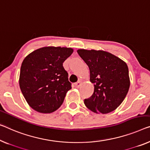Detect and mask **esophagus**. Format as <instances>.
Listing matches in <instances>:
<instances>
[{
	"label": "esophagus",
	"mask_w": 150,
	"mask_h": 150,
	"mask_svg": "<svg viewBox=\"0 0 150 150\" xmlns=\"http://www.w3.org/2000/svg\"><path fill=\"white\" fill-rule=\"evenodd\" d=\"M74 85H75V88H79V87L81 86V83L80 82V81H77V82H76Z\"/></svg>",
	"instance_id": "obj_1"
}]
</instances>
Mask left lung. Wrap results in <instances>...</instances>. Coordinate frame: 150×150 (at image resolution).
<instances>
[{
	"instance_id": "8db88e82",
	"label": "left lung",
	"mask_w": 150,
	"mask_h": 150,
	"mask_svg": "<svg viewBox=\"0 0 150 150\" xmlns=\"http://www.w3.org/2000/svg\"><path fill=\"white\" fill-rule=\"evenodd\" d=\"M77 53L89 69V80L94 86L90 98L84 100L93 112L107 114L122 103L130 87L126 62L104 50L79 49Z\"/></svg>"
}]
</instances>
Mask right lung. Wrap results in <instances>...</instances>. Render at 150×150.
Wrapping results in <instances>:
<instances>
[{
  "label": "right lung",
  "mask_w": 150,
  "mask_h": 150,
  "mask_svg": "<svg viewBox=\"0 0 150 150\" xmlns=\"http://www.w3.org/2000/svg\"><path fill=\"white\" fill-rule=\"evenodd\" d=\"M73 49L46 46L37 49L22 62L19 87L31 108L40 113H51L60 108L71 89L62 63Z\"/></svg>",
  "instance_id": "add662e5"
}]
</instances>
